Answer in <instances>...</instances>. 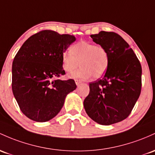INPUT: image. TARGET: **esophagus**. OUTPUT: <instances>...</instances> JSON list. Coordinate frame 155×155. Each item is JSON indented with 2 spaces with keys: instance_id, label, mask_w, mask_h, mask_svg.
I'll use <instances>...</instances> for the list:
<instances>
[{
  "instance_id": "esophagus-1",
  "label": "esophagus",
  "mask_w": 155,
  "mask_h": 155,
  "mask_svg": "<svg viewBox=\"0 0 155 155\" xmlns=\"http://www.w3.org/2000/svg\"><path fill=\"white\" fill-rule=\"evenodd\" d=\"M75 82H76V85H79V84L81 83V80H78V79H76V80H75Z\"/></svg>"
}]
</instances>
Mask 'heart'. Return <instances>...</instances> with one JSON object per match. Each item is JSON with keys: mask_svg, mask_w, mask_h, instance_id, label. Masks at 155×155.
Instances as JSON below:
<instances>
[{"mask_svg": "<svg viewBox=\"0 0 155 155\" xmlns=\"http://www.w3.org/2000/svg\"><path fill=\"white\" fill-rule=\"evenodd\" d=\"M70 52L62 55V64L64 71L71 73L79 66L81 68L70 77L86 79L94 76L101 77L106 72L109 64V56L106 49L99 45L86 41H79L73 45Z\"/></svg>", "mask_w": 155, "mask_h": 155, "instance_id": "heart-1", "label": "heart"}]
</instances>
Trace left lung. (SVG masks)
<instances>
[{"label": "left lung", "instance_id": "8db88e82", "mask_svg": "<svg viewBox=\"0 0 155 155\" xmlns=\"http://www.w3.org/2000/svg\"><path fill=\"white\" fill-rule=\"evenodd\" d=\"M108 53L109 64L101 79L90 83L84 107L92 120L110 125L129 116L140 96L142 68L129 44L115 32L91 35Z\"/></svg>", "mask_w": 155, "mask_h": 155}]
</instances>
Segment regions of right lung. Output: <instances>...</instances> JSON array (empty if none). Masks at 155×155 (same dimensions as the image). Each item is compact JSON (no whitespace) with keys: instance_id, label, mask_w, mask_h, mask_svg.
Returning <instances> with one entry per match:
<instances>
[{"instance_id":"obj_1","label":"right lung","mask_w":155,"mask_h":155,"mask_svg":"<svg viewBox=\"0 0 155 155\" xmlns=\"http://www.w3.org/2000/svg\"><path fill=\"white\" fill-rule=\"evenodd\" d=\"M76 40L74 36L44 30L31 36L12 63V92L20 110L31 120L45 122L59 113L64 99L76 88L64 75L62 55Z\"/></svg>"}]
</instances>
